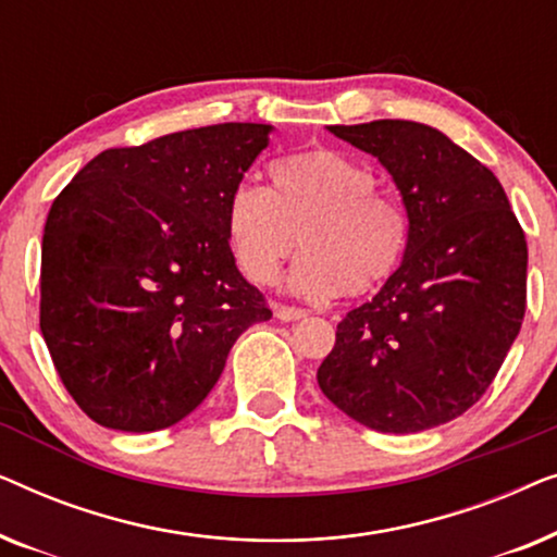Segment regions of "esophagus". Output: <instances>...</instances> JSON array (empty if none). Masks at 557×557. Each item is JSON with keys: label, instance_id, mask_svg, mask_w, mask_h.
<instances>
[{"label": "esophagus", "instance_id": "esophagus-1", "mask_svg": "<svg viewBox=\"0 0 557 557\" xmlns=\"http://www.w3.org/2000/svg\"><path fill=\"white\" fill-rule=\"evenodd\" d=\"M273 314H276V319H281V322H299V319L307 317V311L296 309V307H284V304H278V307L273 309Z\"/></svg>", "mask_w": 557, "mask_h": 557}]
</instances>
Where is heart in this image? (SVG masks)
Masks as SVG:
<instances>
[{
    "mask_svg": "<svg viewBox=\"0 0 557 557\" xmlns=\"http://www.w3.org/2000/svg\"><path fill=\"white\" fill-rule=\"evenodd\" d=\"M273 189L243 180L225 208V231L240 271L273 284L294 250H307L288 276L304 299L375 292L408 246L400 205L375 193V174L332 149L281 159Z\"/></svg>",
    "mask_w": 557,
    "mask_h": 557,
    "instance_id": "obj_1",
    "label": "heart"
}]
</instances>
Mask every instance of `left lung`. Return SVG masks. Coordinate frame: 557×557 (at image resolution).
I'll return each instance as SVG.
<instances>
[{"label": "left lung", "mask_w": 557, "mask_h": 557, "mask_svg": "<svg viewBox=\"0 0 557 557\" xmlns=\"http://www.w3.org/2000/svg\"><path fill=\"white\" fill-rule=\"evenodd\" d=\"M326 132L385 166L408 246L385 286L337 324L317 383L372 431L436 429L482 398L520 334L524 233L499 180L438 128L380 119Z\"/></svg>", "instance_id": "left-lung-1"}]
</instances>
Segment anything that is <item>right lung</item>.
Instances as JSON below:
<instances>
[{
    "label": "right lung",
    "instance_id": "1",
    "mask_svg": "<svg viewBox=\"0 0 557 557\" xmlns=\"http://www.w3.org/2000/svg\"><path fill=\"white\" fill-rule=\"evenodd\" d=\"M271 124H218L106 149L55 197L42 235L40 332L67 393L113 431L170 429L271 319L235 265L233 187Z\"/></svg>",
    "mask_w": 557,
    "mask_h": 557
}]
</instances>
